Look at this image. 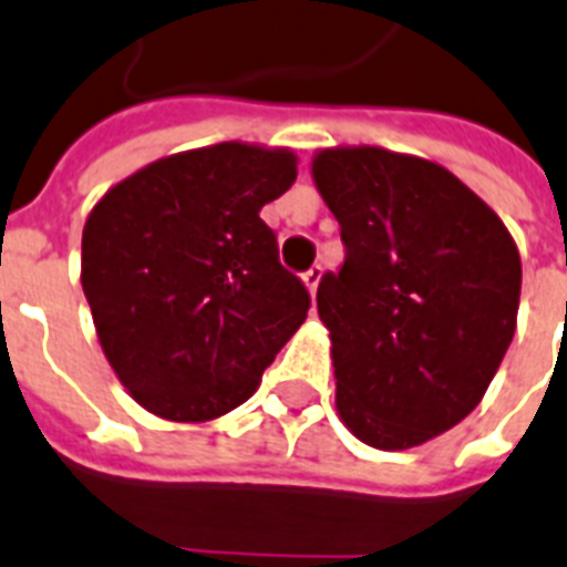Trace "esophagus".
<instances>
[{
    "instance_id": "esophagus-1",
    "label": "esophagus",
    "mask_w": 567,
    "mask_h": 567,
    "mask_svg": "<svg viewBox=\"0 0 567 567\" xmlns=\"http://www.w3.org/2000/svg\"><path fill=\"white\" fill-rule=\"evenodd\" d=\"M301 278H305V287L310 289V296H316V289H319V280H321V266H312V269H307Z\"/></svg>"
}]
</instances>
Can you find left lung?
I'll return each mask as SVG.
<instances>
[{
	"label": "left lung",
	"mask_w": 567,
	"mask_h": 567,
	"mask_svg": "<svg viewBox=\"0 0 567 567\" xmlns=\"http://www.w3.org/2000/svg\"><path fill=\"white\" fill-rule=\"evenodd\" d=\"M312 181L346 262L316 292L337 412L360 442L404 451L483 401L513 342V234L454 172L378 146L321 148Z\"/></svg>",
	"instance_id": "obj_1"
}]
</instances>
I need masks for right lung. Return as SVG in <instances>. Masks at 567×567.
<instances>
[{"mask_svg":"<svg viewBox=\"0 0 567 567\" xmlns=\"http://www.w3.org/2000/svg\"><path fill=\"white\" fill-rule=\"evenodd\" d=\"M289 148L219 143L148 163L90 210L81 287L131 398L166 421L219 419L310 310L262 205L296 181Z\"/></svg>","mask_w":567,"mask_h":567,"instance_id":"obj_1","label":"right lung"}]
</instances>
